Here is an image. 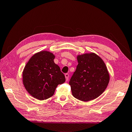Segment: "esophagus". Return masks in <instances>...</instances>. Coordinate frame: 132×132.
<instances>
[{
	"instance_id": "1",
	"label": "esophagus",
	"mask_w": 132,
	"mask_h": 132,
	"mask_svg": "<svg viewBox=\"0 0 132 132\" xmlns=\"http://www.w3.org/2000/svg\"><path fill=\"white\" fill-rule=\"evenodd\" d=\"M64 76H65L66 80V81H68V80H69V75L68 73H66V74L64 75Z\"/></svg>"
}]
</instances>
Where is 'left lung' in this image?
<instances>
[{
	"mask_svg": "<svg viewBox=\"0 0 132 132\" xmlns=\"http://www.w3.org/2000/svg\"><path fill=\"white\" fill-rule=\"evenodd\" d=\"M76 70L69 81L73 97L82 101L95 99L105 90L109 75L105 64L95 53L77 56Z\"/></svg>",
	"mask_w": 132,
	"mask_h": 132,
	"instance_id": "1",
	"label": "left lung"
}]
</instances>
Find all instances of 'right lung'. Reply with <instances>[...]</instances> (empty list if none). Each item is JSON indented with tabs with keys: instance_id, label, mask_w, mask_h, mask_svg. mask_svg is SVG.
<instances>
[{
	"instance_id": "obj_1",
	"label": "right lung",
	"mask_w": 132,
	"mask_h": 132,
	"mask_svg": "<svg viewBox=\"0 0 132 132\" xmlns=\"http://www.w3.org/2000/svg\"><path fill=\"white\" fill-rule=\"evenodd\" d=\"M54 59L52 53L41 51L30 58L24 69V86L30 95L39 100L52 97L57 85L66 80Z\"/></svg>"
}]
</instances>
